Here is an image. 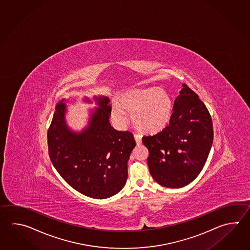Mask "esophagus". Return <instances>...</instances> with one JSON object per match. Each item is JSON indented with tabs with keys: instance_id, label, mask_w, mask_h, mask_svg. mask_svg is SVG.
<instances>
[{
	"instance_id": "1",
	"label": "esophagus",
	"mask_w": 250,
	"mask_h": 250,
	"mask_svg": "<svg viewBox=\"0 0 250 250\" xmlns=\"http://www.w3.org/2000/svg\"><path fill=\"white\" fill-rule=\"evenodd\" d=\"M134 138H135V141H136L137 145H140V144L142 143V137L140 135L135 134L134 135Z\"/></svg>"
}]
</instances>
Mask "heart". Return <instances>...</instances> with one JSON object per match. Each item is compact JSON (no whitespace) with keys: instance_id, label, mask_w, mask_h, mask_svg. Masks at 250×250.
<instances>
[{"instance_id":"heart-1","label":"heart","mask_w":250,"mask_h":250,"mask_svg":"<svg viewBox=\"0 0 250 250\" xmlns=\"http://www.w3.org/2000/svg\"><path fill=\"white\" fill-rule=\"evenodd\" d=\"M132 114L133 124L139 131L161 132L172 118L173 103L169 93L161 87L137 88L122 94L111 111L112 121L119 127L127 123V113Z\"/></svg>"}]
</instances>
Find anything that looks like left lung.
<instances>
[{"mask_svg":"<svg viewBox=\"0 0 250 250\" xmlns=\"http://www.w3.org/2000/svg\"><path fill=\"white\" fill-rule=\"evenodd\" d=\"M212 140V119L208 108L194 91L182 84L169 125L156 135L142 138L149 151L151 175L165 188L188 185L202 170Z\"/></svg>","mask_w":250,"mask_h":250,"instance_id":"8db88e82","label":"left lung"}]
</instances>
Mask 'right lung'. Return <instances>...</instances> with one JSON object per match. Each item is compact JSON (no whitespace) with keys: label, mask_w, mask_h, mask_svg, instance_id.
<instances>
[{"label":"right lung","mask_w":250,"mask_h":250,"mask_svg":"<svg viewBox=\"0 0 250 250\" xmlns=\"http://www.w3.org/2000/svg\"><path fill=\"white\" fill-rule=\"evenodd\" d=\"M87 125L74 131L66 122L67 99L59 102L48 129L50 159L69 186L86 197L104 199L123 189L127 161L136 142L132 133L117 131L110 123L112 106L107 96H94ZM84 102L92 104L88 97Z\"/></svg>","instance_id":"obj_1"}]
</instances>
